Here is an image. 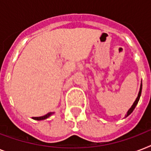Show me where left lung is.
<instances>
[{
    "label": "left lung",
    "instance_id": "obj_1",
    "mask_svg": "<svg viewBox=\"0 0 151 151\" xmlns=\"http://www.w3.org/2000/svg\"><path fill=\"white\" fill-rule=\"evenodd\" d=\"M141 92H142V83H141L140 85V88H139V94H138V96H137V98L136 99V100H135V102L133 103V104H132V106H131V108L129 109V110H128V112H127L126 115H125V117H128L129 115H130L132 113V111L134 110V109L136 108V105L138 104V102L139 100V98H140V96H141Z\"/></svg>",
    "mask_w": 151,
    "mask_h": 151
}]
</instances>
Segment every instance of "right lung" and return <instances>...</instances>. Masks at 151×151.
Returning a JSON list of instances; mask_svg holds the SVG:
<instances>
[{
  "label": "right lung",
  "mask_w": 151,
  "mask_h": 151,
  "mask_svg": "<svg viewBox=\"0 0 151 151\" xmlns=\"http://www.w3.org/2000/svg\"><path fill=\"white\" fill-rule=\"evenodd\" d=\"M52 114H54V112L48 113V114H47L45 115V116H42V117H33V119L37 120V121H42V120H45V119H47V118H48V117H50V116H52Z\"/></svg>",
  "instance_id": "add662e5"
}]
</instances>
